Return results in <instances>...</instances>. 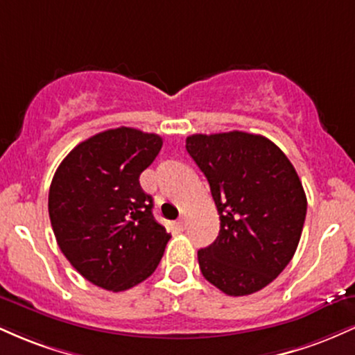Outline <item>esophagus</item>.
<instances>
[{
	"mask_svg": "<svg viewBox=\"0 0 355 355\" xmlns=\"http://www.w3.org/2000/svg\"><path fill=\"white\" fill-rule=\"evenodd\" d=\"M177 227L180 230H185V227H187V223H185V218H182V220H178L177 222Z\"/></svg>",
	"mask_w": 355,
	"mask_h": 355,
	"instance_id": "34e87169",
	"label": "esophagus"
}]
</instances>
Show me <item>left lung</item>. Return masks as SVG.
<instances>
[{
  "instance_id": "left-lung-1",
  "label": "left lung",
  "mask_w": 355,
  "mask_h": 355,
  "mask_svg": "<svg viewBox=\"0 0 355 355\" xmlns=\"http://www.w3.org/2000/svg\"><path fill=\"white\" fill-rule=\"evenodd\" d=\"M187 152L210 185L218 237L198 250L203 277L227 295L259 292L287 267L302 235L307 198L282 150L245 132L191 135Z\"/></svg>"
}]
</instances>
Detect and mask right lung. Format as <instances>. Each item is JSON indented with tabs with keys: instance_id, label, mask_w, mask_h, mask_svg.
<instances>
[{
	"instance_id": "right-lung-1",
	"label": "right lung",
	"mask_w": 355,
	"mask_h": 355,
	"mask_svg": "<svg viewBox=\"0 0 355 355\" xmlns=\"http://www.w3.org/2000/svg\"><path fill=\"white\" fill-rule=\"evenodd\" d=\"M164 140L120 126L76 145L51 180L48 211L60 250L85 279L121 292L153 274L170 234L140 187Z\"/></svg>"
}]
</instances>
